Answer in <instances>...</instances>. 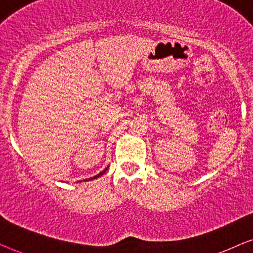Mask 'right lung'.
Wrapping results in <instances>:
<instances>
[{
    "label": "right lung",
    "instance_id": "right-lung-1",
    "mask_svg": "<svg viewBox=\"0 0 253 253\" xmlns=\"http://www.w3.org/2000/svg\"><path fill=\"white\" fill-rule=\"evenodd\" d=\"M107 169H108V167H107L105 170H102L101 172H100V174H98V175H95V176H93V177H91V178H87V179H85V181H91V179H95V178H98V177H100V176H102L103 174H105L106 172V170Z\"/></svg>",
    "mask_w": 253,
    "mask_h": 253
}]
</instances>
